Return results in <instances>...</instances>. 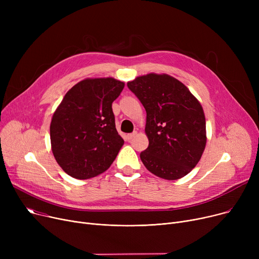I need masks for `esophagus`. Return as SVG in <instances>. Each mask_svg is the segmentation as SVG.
Segmentation results:
<instances>
[{"instance_id":"34e87169","label":"esophagus","mask_w":259,"mask_h":259,"mask_svg":"<svg viewBox=\"0 0 259 259\" xmlns=\"http://www.w3.org/2000/svg\"><path fill=\"white\" fill-rule=\"evenodd\" d=\"M137 135H138V132H137V131L133 132V133H130V134H127V140H128V141H131L134 137H137Z\"/></svg>"}]
</instances>
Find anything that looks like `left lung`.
<instances>
[{
  "mask_svg": "<svg viewBox=\"0 0 259 259\" xmlns=\"http://www.w3.org/2000/svg\"><path fill=\"white\" fill-rule=\"evenodd\" d=\"M146 109L149 146L145 167L167 181L180 180L197 165L207 143L206 117L199 101L181 80L148 73L127 83Z\"/></svg>",
  "mask_w": 259,
  "mask_h": 259,
  "instance_id": "obj_1",
  "label": "left lung"
}]
</instances>
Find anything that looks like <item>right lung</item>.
Segmentation results:
<instances>
[{
    "label": "right lung",
    "mask_w": 259,
    "mask_h": 259,
    "mask_svg": "<svg viewBox=\"0 0 259 259\" xmlns=\"http://www.w3.org/2000/svg\"><path fill=\"white\" fill-rule=\"evenodd\" d=\"M125 83L113 77L85 78L69 89L50 124L51 150L71 178L92 179L111 166L124 145L112 103Z\"/></svg>",
    "instance_id": "right-lung-1"
}]
</instances>
